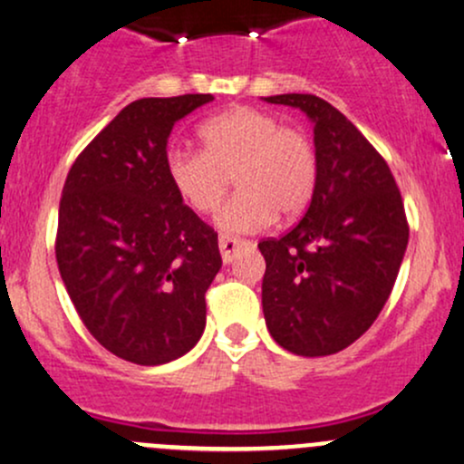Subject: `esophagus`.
Here are the masks:
<instances>
[{
    "instance_id": "1",
    "label": "esophagus",
    "mask_w": 464,
    "mask_h": 464,
    "mask_svg": "<svg viewBox=\"0 0 464 464\" xmlns=\"http://www.w3.org/2000/svg\"><path fill=\"white\" fill-rule=\"evenodd\" d=\"M248 245L246 240H242V237H231V236H219V253H222V260L227 262H233V257H236V253L240 251L242 246Z\"/></svg>"
}]
</instances>
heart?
I'll list each match as a JSON object with an SVG mask.
<instances>
[{"label":"heart","mask_w":464,"mask_h":464,"mask_svg":"<svg viewBox=\"0 0 464 464\" xmlns=\"http://www.w3.org/2000/svg\"><path fill=\"white\" fill-rule=\"evenodd\" d=\"M204 150L170 146L164 170L188 208L213 213L231 187L237 191L219 208L224 233H256L271 227L277 213H304L318 184V155L302 130L277 115L240 106L199 126Z\"/></svg>","instance_id":"1"}]
</instances>
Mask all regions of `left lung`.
<instances>
[{
	"label": "left lung",
	"mask_w": 464,
	"mask_h": 464,
	"mask_svg": "<svg viewBox=\"0 0 464 464\" xmlns=\"http://www.w3.org/2000/svg\"><path fill=\"white\" fill-rule=\"evenodd\" d=\"M314 121L318 184L304 218L257 248L266 262V329L295 355H331L360 338L389 300L409 242L392 170L329 102L304 92L265 97Z\"/></svg>",
	"instance_id": "obj_1"
}]
</instances>
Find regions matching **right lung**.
Returning a JSON list of instances; mask_svg holds the SVG:
<instances>
[{
	"label": "right lung",
	"instance_id": "1",
	"mask_svg": "<svg viewBox=\"0 0 464 464\" xmlns=\"http://www.w3.org/2000/svg\"><path fill=\"white\" fill-rule=\"evenodd\" d=\"M213 95L130 102L75 160L60 199V276L92 338L135 364H164L198 344L204 294L222 266L218 233L170 187L175 121Z\"/></svg>",
	"mask_w": 464,
	"mask_h": 464
}]
</instances>
